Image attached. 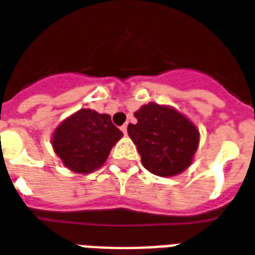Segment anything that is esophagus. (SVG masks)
Returning <instances> with one entry per match:
<instances>
[{
  "instance_id": "esophagus-1",
  "label": "esophagus",
  "mask_w": 255,
  "mask_h": 255,
  "mask_svg": "<svg viewBox=\"0 0 255 255\" xmlns=\"http://www.w3.org/2000/svg\"><path fill=\"white\" fill-rule=\"evenodd\" d=\"M121 130H122V133H124V134H128V125H124V126H121Z\"/></svg>"
}]
</instances>
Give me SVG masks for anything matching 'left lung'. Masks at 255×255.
Masks as SVG:
<instances>
[{"instance_id": "left-lung-1", "label": "left lung", "mask_w": 255, "mask_h": 255, "mask_svg": "<svg viewBox=\"0 0 255 255\" xmlns=\"http://www.w3.org/2000/svg\"><path fill=\"white\" fill-rule=\"evenodd\" d=\"M134 117L137 124H129L128 133L146 170L167 178L190 167L200 144V131L186 115L171 106L150 102L141 106Z\"/></svg>"}]
</instances>
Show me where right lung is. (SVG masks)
Returning a JSON list of instances; mask_svg holds the SVG:
<instances>
[{
	"label": "right lung",
	"instance_id": "obj_1",
	"mask_svg": "<svg viewBox=\"0 0 255 255\" xmlns=\"http://www.w3.org/2000/svg\"><path fill=\"white\" fill-rule=\"evenodd\" d=\"M122 135L109 114L81 109L55 128L51 145L66 168L76 174H89L105 164Z\"/></svg>",
	"mask_w": 255,
	"mask_h": 255
}]
</instances>
